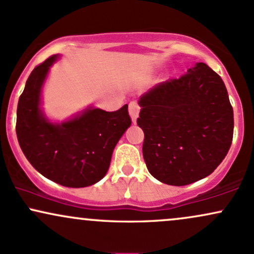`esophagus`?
I'll use <instances>...</instances> for the list:
<instances>
[{"instance_id":"obj_1","label":"esophagus","mask_w":254,"mask_h":254,"mask_svg":"<svg viewBox=\"0 0 254 254\" xmlns=\"http://www.w3.org/2000/svg\"><path fill=\"white\" fill-rule=\"evenodd\" d=\"M129 113H130V116H131L132 122L135 123L136 119H137V117H138V113H140V106H138L137 102H130Z\"/></svg>"}]
</instances>
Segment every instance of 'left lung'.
Masks as SVG:
<instances>
[{"label": "left lung", "mask_w": 254, "mask_h": 254, "mask_svg": "<svg viewBox=\"0 0 254 254\" xmlns=\"http://www.w3.org/2000/svg\"><path fill=\"white\" fill-rule=\"evenodd\" d=\"M142 153L153 177L187 186L211 175L231 146L234 113L222 78L197 63L140 96Z\"/></svg>", "instance_id": "8db88e82"}]
</instances>
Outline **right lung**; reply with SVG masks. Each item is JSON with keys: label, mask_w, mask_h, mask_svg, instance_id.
Returning <instances> with one entry per match:
<instances>
[{"label": "right lung", "mask_w": 254, "mask_h": 254, "mask_svg": "<svg viewBox=\"0 0 254 254\" xmlns=\"http://www.w3.org/2000/svg\"><path fill=\"white\" fill-rule=\"evenodd\" d=\"M55 60L57 55L48 58L27 78L16 110V136L25 157L40 174L61 186L82 188L105 176L131 118L124 105L114 112L90 108L72 121L49 123L40 110V97Z\"/></svg>", "instance_id": "obj_1"}]
</instances>
